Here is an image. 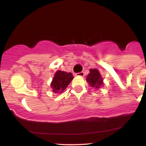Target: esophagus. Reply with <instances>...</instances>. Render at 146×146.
Listing matches in <instances>:
<instances>
[{"instance_id":"1","label":"esophagus","mask_w":146,"mask_h":146,"mask_svg":"<svg viewBox=\"0 0 146 146\" xmlns=\"http://www.w3.org/2000/svg\"><path fill=\"white\" fill-rule=\"evenodd\" d=\"M76 76H79V77H84V72H80V73H78L75 74Z\"/></svg>"}]
</instances>
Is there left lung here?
<instances>
[{
  "label": "left lung",
  "mask_w": 146,
  "mask_h": 146,
  "mask_svg": "<svg viewBox=\"0 0 146 146\" xmlns=\"http://www.w3.org/2000/svg\"><path fill=\"white\" fill-rule=\"evenodd\" d=\"M90 73L86 76V82L93 88L99 89L104 85V80L97 68H90Z\"/></svg>",
  "instance_id": "obj_1"
}]
</instances>
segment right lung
Listing matches in <instances>:
<instances>
[{
  "label": "right lung",
  "instance_id": "1",
  "mask_svg": "<svg viewBox=\"0 0 146 146\" xmlns=\"http://www.w3.org/2000/svg\"><path fill=\"white\" fill-rule=\"evenodd\" d=\"M73 79L71 73L57 71L51 83L52 91L55 93H62L66 88Z\"/></svg>",
  "mask_w": 146,
  "mask_h": 146
}]
</instances>
